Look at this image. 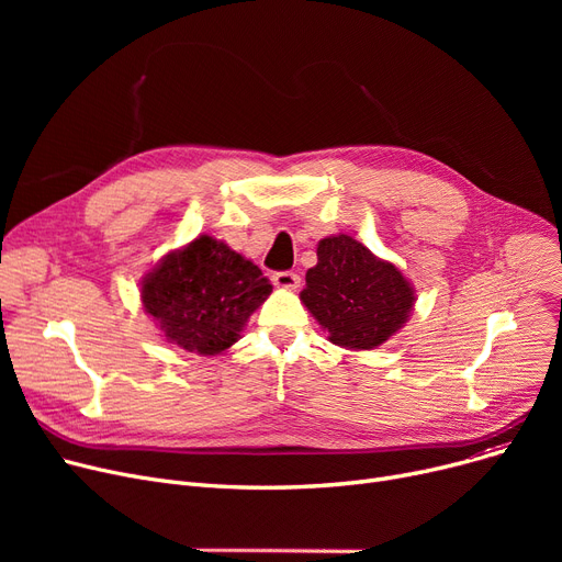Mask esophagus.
<instances>
[{
    "instance_id": "1",
    "label": "esophagus",
    "mask_w": 562,
    "mask_h": 562,
    "mask_svg": "<svg viewBox=\"0 0 562 562\" xmlns=\"http://www.w3.org/2000/svg\"><path fill=\"white\" fill-rule=\"evenodd\" d=\"M271 280L278 289H296L301 284L299 273H293V271H278V273H273Z\"/></svg>"
}]
</instances>
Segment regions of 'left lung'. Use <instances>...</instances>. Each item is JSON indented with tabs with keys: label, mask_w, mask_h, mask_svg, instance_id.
Returning a JSON list of instances; mask_svg holds the SVG:
<instances>
[{
	"label": "left lung",
	"mask_w": 562,
	"mask_h": 562,
	"mask_svg": "<svg viewBox=\"0 0 562 562\" xmlns=\"http://www.w3.org/2000/svg\"><path fill=\"white\" fill-rule=\"evenodd\" d=\"M316 257L301 301L333 344L371 350L403 328L415 291L394 263L346 234L321 239Z\"/></svg>",
	"instance_id": "8db88e82"
}]
</instances>
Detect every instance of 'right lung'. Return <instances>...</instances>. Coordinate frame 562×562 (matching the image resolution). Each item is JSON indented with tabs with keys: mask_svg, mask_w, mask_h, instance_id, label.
Listing matches in <instances>:
<instances>
[{
	"mask_svg": "<svg viewBox=\"0 0 562 562\" xmlns=\"http://www.w3.org/2000/svg\"><path fill=\"white\" fill-rule=\"evenodd\" d=\"M271 291L269 278L250 259L202 234L143 278L140 299L170 344L218 356L241 337L246 321Z\"/></svg>",
	"mask_w": 562,
	"mask_h": 562,
	"instance_id": "obj_1",
	"label": "right lung"
}]
</instances>
